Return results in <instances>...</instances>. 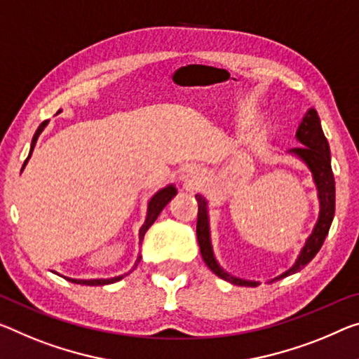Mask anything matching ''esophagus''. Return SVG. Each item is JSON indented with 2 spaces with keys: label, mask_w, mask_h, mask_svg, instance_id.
Wrapping results in <instances>:
<instances>
[{
  "label": "esophagus",
  "mask_w": 359,
  "mask_h": 359,
  "mask_svg": "<svg viewBox=\"0 0 359 359\" xmlns=\"http://www.w3.org/2000/svg\"><path fill=\"white\" fill-rule=\"evenodd\" d=\"M181 180L184 181V184L187 187H194V186H197L198 183H201V178H198L197 170H192V168L186 170L184 175H183V178H181Z\"/></svg>",
  "instance_id": "obj_1"
}]
</instances>
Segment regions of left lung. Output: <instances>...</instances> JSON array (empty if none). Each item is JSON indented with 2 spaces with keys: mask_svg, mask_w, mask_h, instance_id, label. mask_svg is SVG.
Here are the masks:
<instances>
[{
  "mask_svg": "<svg viewBox=\"0 0 359 359\" xmlns=\"http://www.w3.org/2000/svg\"><path fill=\"white\" fill-rule=\"evenodd\" d=\"M297 140L302 142V147L292 149V152L297 154L302 161H305L308 167L313 172L314 181L318 184L319 191V198H321V213H319V219L316 223V228H314L313 234L308 237L305 247L300 253L299 260L295 262L294 266H292L289 271L280 274L279 278L283 279L285 276L294 274L300 271L310 263L314 255L321 249L324 244V239L329 233L330 224H332L334 213H335V180L332 173V167H330V149L326 136L323 133L321 122H319V115L314 109L308 110L306 117L303 118L299 131H297ZM197 198V241L198 247H201V255L203 262L212 271L219 276V278L224 280H229L236 285H245V287H255L257 283H252V280H244L237 279L224 273L222 268L218 266V263L215 262L213 253H212V245H210V234H208V219H207V202L202 196H196Z\"/></svg>",
  "mask_w": 359,
  "mask_h": 359,
  "instance_id": "obj_1",
  "label": "left lung"
}]
</instances>
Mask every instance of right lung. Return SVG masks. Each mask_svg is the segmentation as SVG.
I'll list each match as a JSON object with an SVG mask.
<instances>
[{"instance_id":"right-lung-1","label":"right lung","mask_w":359,"mask_h":359,"mask_svg":"<svg viewBox=\"0 0 359 359\" xmlns=\"http://www.w3.org/2000/svg\"><path fill=\"white\" fill-rule=\"evenodd\" d=\"M46 123H48V120H45V122H43L40 126H38V130L35 131V135H33L29 157L32 156V151H33V147H35V142H36V140H38V136H40V133L43 131V128H45V126H46ZM29 157H27V161H29ZM27 161L24 162V167H25ZM24 167H22V168H24ZM175 194H176L175 187H173V186H168V187H165V189L158 191L157 194L151 198V202H149V207H147V218H146V223L142 224V228L140 229V239H142V237H144L146 231H147L149 228H151V224L157 219L158 213H161V212L163 210V207L167 205V203H168L170 201H172V197H175ZM122 278H123V276H118V278H112V279H90V280L69 279V278H65V279L72 280V283H74V284H83V285H106V284L117 283V280H120Z\"/></svg>"}]
</instances>
